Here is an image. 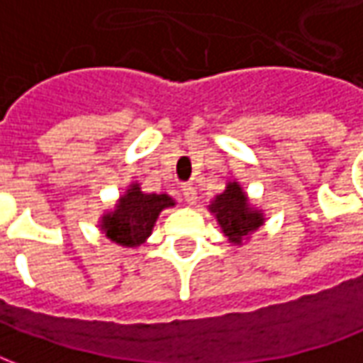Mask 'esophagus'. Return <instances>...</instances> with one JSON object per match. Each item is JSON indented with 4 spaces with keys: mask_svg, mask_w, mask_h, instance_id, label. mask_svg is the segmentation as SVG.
<instances>
[{
    "mask_svg": "<svg viewBox=\"0 0 363 363\" xmlns=\"http://www.w3.org/2000/svg\"><path fill=\"white\" fill-rule=\"evenodd\" d=\"M182 190V196H184V200H186V204H196V189L192 186V184H182L181 186Z\"/></svg>",
    "mask_w": 363,
    "mask_h": 363,
    "instance_id": "obj_1",
    "label": "esophagus"
}]
</instances>
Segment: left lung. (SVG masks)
Segmentation results:
<instances>
[{
    "label": "left lung",
    "mask_w": 363,
    "mask_h": 363,
    "mask_svg": "<svg viewBox=\"0 0 363 363\" xmlns=\"http://www.w3.org/2000/svg\"><path fill=\"white\" fill-rule=\"evenodd\" d=\"M210 212L216 213L221 231L235 245L243 243L245 237L262 225V216L249 206L245 192L237 182H229L228 189L220 196H216Z\"/></svg>",
    "instance_id": "1"
}]
</instances>
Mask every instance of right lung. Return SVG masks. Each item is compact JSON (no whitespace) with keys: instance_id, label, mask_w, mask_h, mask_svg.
I'll list each match as a JSON object with an SVG mask.
<instances>
[{"instance_id":"add662e5","label":"right lung","mask_w":363,"mask_h":363,"mask_svg":"<svg viewBox=\"0 0 363 363\" xmlns=\"http://www.w3.org/2000/svg\"><path fill=\"white\" fill-rule=\"evenodd\" d=\"M174 206L167 194H143L138 184H132L112 213L103 218V231L114 243L135 247L143 243L163 208Z\"/></svg>"}]
</instances>
